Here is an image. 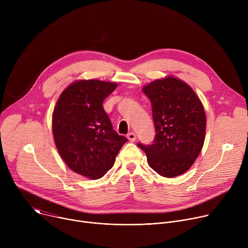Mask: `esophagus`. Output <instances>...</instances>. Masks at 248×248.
Returning <instances> with one entry per match:
<instances>
[{
    "label": "esophagus",
    "instance_id": "obj_1",
    "mask_svg": "<svg viewBox=\"0 0 248 248\" xmlns=\"http://www.w3.org/2000/svg\"><path fill=\"white\" fill-rule=\"evenodd\" d=\"M127 138H128L129 141H131V142H133V141H135V139H136V135H135L134 132H129V133L127 134Z\"/></svg>",
    "mask_w": 248,
    "mask_h": 248
}]
</instances>
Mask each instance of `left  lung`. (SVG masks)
Here are the masks:
<instances>
[{
  "label": "left lung",
  "instance_id": "8db88e82",
  "mask_svg": "<svg viewBox=\"0 0 248 248\" xmlns=\"http://www.w3.org/2000/svg\"><path fill=\"white\" fill-rule=\"evenodd\" d=\"M152 105L153 144L138 143L150 168L165 178L186 172L200 154L206 131L204 107L185 81L167 77L142 88Z\"/></svg>",
  "mask_w": 248,
  "mask_h": 248
}]
</instances>
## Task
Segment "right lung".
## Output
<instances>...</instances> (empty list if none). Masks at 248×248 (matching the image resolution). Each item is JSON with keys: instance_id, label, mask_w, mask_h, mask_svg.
Listing matches in <instances>:
<instances>
[{"instance_id": "obj_1", "label": "right lung", "mask_w": 248, "mask_h": 248, "mask_svg": "<svg viewBox=\"0 0 248 248\" xmlns=\"http://www.w3.org/2000/svg\"><path fill=\"white\" fill-rule=\"evenodd\" d=\"M116 82L78 80L61 94L53 112L56 147L67 167L98 180L115 164L127 138L119 135L103 108Z\"/></svg>"}]
</instances>
